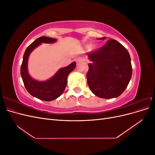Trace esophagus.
<instances>
[{"mask_svg":"<svg viewBox=\"0 0 155 155\" xmlns=\"http://www.w3.org/2000/svg\"><path fill=\"white\" fill-rule=\"evenodd\" d=\"M84 59H83V58H78L76 59V62L78 63H80V62H81V61H83Z\"/></svg>","mask_w":155,"mask_h":155,"instance_id":"34e87169","label":"esophagus"}]
</instances>
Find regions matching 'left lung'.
<instances>
[{
	"label": "left lung",
	"mask_w": 155,
	"mask_h": 155,
	"mask_svg": "<svg viewBox=\"0 0 155 155\" xmlns=\"http://www.w3.org/2000/svg\"><path fill=\"white\" fill-rule=\"evenodd\" d=\"M106 37L97 38L105 40ZM87 83L94 94L110 99L120 96L132 76V65L129 51L118 41L109 39L96 51L89 52Z\"/></svg>",
	"instance_id": "obj_1"
}]
</instances>
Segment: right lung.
Returning <instances> with one entry per match:
<instances>
[{
	"label": "right lung",
	"instance_id": "add662e5",
	"mask_svg": "<svg viewBox=\"0 0 155 155\" xmlns=\"http://www.w3.org/2000/svg\"><path fill=\"white\" fill-rule=\"evenodd\" d=\"M56 39L48 37H41L28 47L23 55V60L21 67V75L23 83L31 96L41 100L50 101L57 99L63 93L67 84L68 74L76 67V62H73L68 66L59 68L54 76L46 81H38L32 78L28 72V61L30 54L37 46L42 43H54Z\"/></svg>",
	"mask_w": 155,
	"mask_h": 155
}]
</instances>
